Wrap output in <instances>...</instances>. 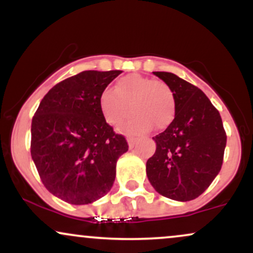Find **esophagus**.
<instances>
[{
  "label": "esophagus",
  "instance_id": "esophagus-1",
  "mask_svg": "<svg viewBox=\"0 0 253 253\" xmlns=\"http://www.w3.org/2000/svg\"><path fill=\"white\" fill-rule=\"evenodd\" d=\"M127 141H128L129 149H133V147H134V145L136 144V141H138V138H134V136H129V138H127Z\"/></svg>",
  "mask_w": 253,
  "mask_h": 253
}]
</instances>
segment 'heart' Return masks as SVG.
Wrapping results in <instances>:
<instances>
[{
  "instance_id": "b5f03b06",
  "label": "heart",
  "mask_w": 253,
  "mask_h": 253,
  "mask_svg": "<svg viewBox=\"0 0 253 253\" xmlns=\"http://www.w3.org/2000/svg\"><path fill=\"white\" fill-rule=\"evenodd\" d=\"M101 114L107 124L119 127L134 113L124 129L144 133L152 128L163 130L176 117V98L170 85L163 81L130 74L115 83V90L107 88L98 98Z\"/></svg>"
}]
</instances>
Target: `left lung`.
<instances>
[{"label": "left lung", "mask_w": 253, "mask_h": 253, "mask_svg": "<svg viewBox=\"0 0 253 253\" xmlns=\"http://www.w3.org/2000/svg\"><path fill=\"white\" fill-rule=\"evenodd\" d=\"M172 89L176 117L153 136L157 149L146 162V175L157 193L190 201L207 189L223 161L226 132L221 117L197 86L171 72H153Z\"/></svg>", "instance_id": "8db88e82"}]
</instances>
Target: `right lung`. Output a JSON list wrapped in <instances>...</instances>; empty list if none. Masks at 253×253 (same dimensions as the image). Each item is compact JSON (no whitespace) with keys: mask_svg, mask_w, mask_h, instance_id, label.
<instances>
[{"mask_svg":"<svg viewBox=\"0 0 253 253\" xmlns=\"http://www.w3.org/2000/svg\"><path fill=\"white\" fill-rule=\"evenodd\" d=\"M123 71H83L52 88L32 120L31 155L45 188L71 205H88L113 187L124 135L104 121L98 98Z\"/></svg>","mask_w":253,"mask_h":253,"instance_id":"1","label":"right lung"}]
</instances>
